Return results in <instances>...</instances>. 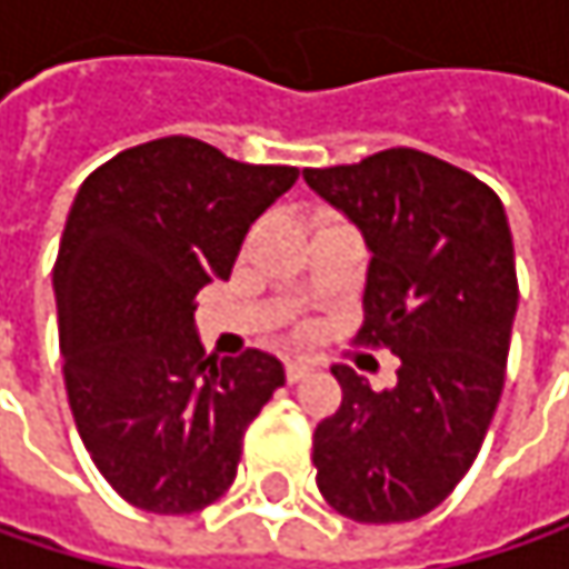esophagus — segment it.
<instances>
[{
	"mask_svg": "<svg viewBox=\"0 0 569 569\" xmlns=\"http://www.w3.org/2000/svg\"><path fill=\"white\" fill-rule=\"evenodd\" d=\"M309 372H312V366H309V362H302V359L286 362V379H289V382H299V379H306Z\"/></svg>",
	"mask_w": 569,
	"mask_h": 569,
	"instance_id": "34e87169",
	"label": "esophagus"
}]
</instances>
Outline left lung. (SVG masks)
<instances>
[{"label": "left lung", "mask_w": 569, "mask_h": 569, "mask_svg": "<svg viewBox=\"0 0 569 569\" xmlns=\"http://www.w3.org/2000/svg\"><path fill=\"white\" fill-rule=\"evenodd\" d=\"M302 177L366 240L359 342L401 359L386 392L332 366L342 405L312 435L316 485L349 520H415L468 475L501 401L517 312L508 213L488 183L415 148Z\"/></svg>", "instance_id": "1"}]
</instances>
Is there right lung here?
Listing matches in <instances>:
<instances>
[{"instance_id": "right-lung-1", "label": "right lung", "mask_w": 569, "mask_h": 569, "mask_svg": "<svg viewBox=\"0 0 569 569\" xmlns=\"http://www.w3.org/2000/svg\"><path fill=\"white\" fill-rule=\"evenodd\" d=\"M296 177L173 134L121 151L74 193L52 273L64 389L94 468L141 511L213 505L286 382L260 349L213 362L193 299L230 280L247 230Z\"/></svg>"}]
</instances>
